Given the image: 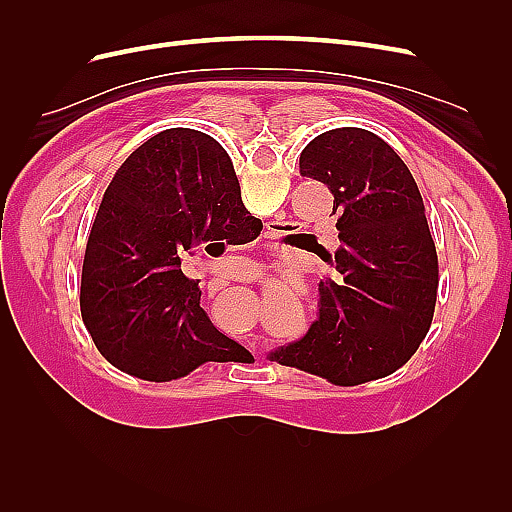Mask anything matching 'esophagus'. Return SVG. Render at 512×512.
<instances>
[{
    "mask_svg": "<svg viewBox=\"0 0 512 512\" xmlns=\"http://www.w3.org/2000/svg\"><path fill=\"white\" fill-rule=\"evenodd\" d=\"M269 232H275V228H273V226H269Z\"/></svg>",
    "mask_w": 512,
    "mask_h": 512,
    "instance_id": "obj_1",
    "label": "esophagus"
}]
</instances>
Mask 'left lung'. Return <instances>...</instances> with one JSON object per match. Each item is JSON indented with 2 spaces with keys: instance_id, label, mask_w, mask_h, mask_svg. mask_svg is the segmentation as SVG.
Returning <instances> with one entry per match:
<instances>
[{
  "instance_id": "obj_1",
  "label": "left lung",
  "mask_w": 512,
  "mask_h": 512,
  "mask_svg": "<svg viewBox=\"0 0 512 512\" xmlns=\"http://www.w3.org/2000/svg\"><path fill=\"white\" fill-rule=\"evenodd\" d=\"M299 164L333 194L339 247L320 258L337 275L318 284L320 316L305 337L269 359L339 386L389 376L421 346L436 309L438 254L423 196L393 147L363 128L316 136Z\"/></svg>"
}]
</instances>
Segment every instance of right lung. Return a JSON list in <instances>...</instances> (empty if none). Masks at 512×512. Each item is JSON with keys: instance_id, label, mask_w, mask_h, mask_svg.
<instances>
[{"instance_id": "obj_1", "label": "right lung", "mask_w": 512, "mask_h": 512, "mask_svg": "<svg viewBox=\"0 0 512 512\" xmlns=\"http://www.w3.org/2000/svg\"><path fill=\"white\" fill-rule=\"evenodd\" d=\"M260 230L215 138L170 128L132 151L108 183L83 260L81 314L104 359L149 382L250 359L213 327L181 260L196 245H241Z\"/></svg>"}]
</instances>
